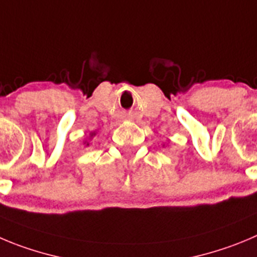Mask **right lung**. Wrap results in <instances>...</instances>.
Masks as SVG:
<instances>
[{
	"label": "right lung",
	"mask_w": 257,
	"mask_h": 257,
	"mask_svg": "<svg viewBox=\"0 0 257 257\" xmlns=\"http://www.w3.org/2000/svg\"><path fill=\"white\" fill-rule=\"evenodd\" d=\"M95 134H96L95 132H92V133H91V137H93V136H95ZM87 146H88V143H87Z\"/></svg>",
	"instance_id": "add662e5"
}]
</instances>
